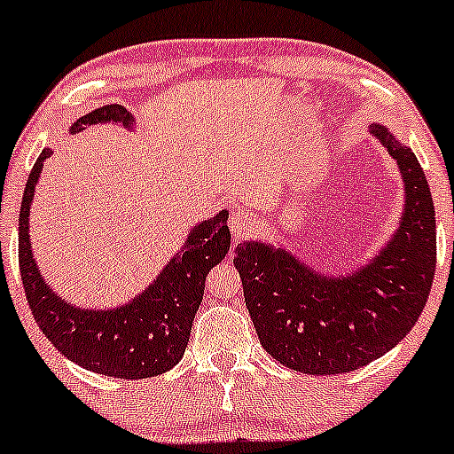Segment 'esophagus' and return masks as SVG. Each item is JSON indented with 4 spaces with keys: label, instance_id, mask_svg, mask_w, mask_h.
Returning <instances> with one entry per match:
<instances>
[{
    "label": "esophagus",
    "instance_id": "34e87169",
    "mask_svg": "<svg viewBox=\"0 0 454 454\" xmlns=\"http://www.w3.org/2000/svg\"><path fill=\"white\" fill-rule=\"evenodd\" d=\"M255 228H258V217H255V213H251L247 209H232L231 213V231H232V239L234 243L239 241V239L247 237V234L255 232Z\"/></svg>",
    "mask_w": 454,
    "mask_h": 454
}]
</instances>
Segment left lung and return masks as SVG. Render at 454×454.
<instances>
[{"instance_id": "1", "label": "left lung", "mask_w": 454, "mask_h": 454, "mask_svg": "<svg viewBox=\"0 0 454 454\" xmlns=\"http://www.w3.org/2000/svg\"><path fill=\"white\" fill-rule=\"evenodd\" d=\"M372 135L400 167L406 209L370 264L325 277L283 247L245 241L234 249L245 304L262 347L304 374H345L391 351L423 313L435 272V211L411 147L380 124Z\"/></svg>"}]
</instances>
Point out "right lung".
Segmentation results:
<instances>
[{"label":"right lung","mask_w":454,"mask_h":454,"mask_svg":"<svg viewBox=\"0 0 454 454\" xmlns=\"http://www.w3.org/2000/svg\"><path fill=\"white\" fill-rule=\"evenodd\" d=\"M99 122L130 127L133 116L127 107L112 103L78 118L69 130L80 133ZM51 154L52 150L46 147L31 168L19 215L20 279L37 325L65 357L97 374L137 380L168 372L188 347L194 315L203 302L207 272L231 249L228 211L194 226L182 251L129 304L106 310L78 309L46 286L31 254L29 209L43 160Z\"/></svg>","instance_id":"add662e5"}]
</instances>
